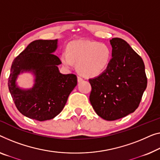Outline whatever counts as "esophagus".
<instances>
[{
	"label": "esophagus",
	"mask_w": 160,
	"mask_h": 160,
	"mask_svg": "<svg viewBox=\"0 0 160 160\" xmlns=\"http://www.w3.org/2000/svg\"><path fill=\"white\" fill-rule=\"evenodd\" d=\"M78 82H82V81H83V78H81L80 76H78Z\"/></svg>",
	"instance_id": "esophagus-1"
}]
</instances>
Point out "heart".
<instances>
[{"label": "heart", "instance_id": "1", "mask_svg": "<svg viewBox=\"0 0 160 160\" xmlns=\"http://www.w3.org/2000/svg\"><path fill=\"white\" fill-rule=\"evenodd\" d=\"M112 58V51L108 44L98 42L78 40L68 45V51L61 54L60 59L67 68H72L77 63L79 72L88 77H95L106 70Z\"/></svg>", "mask_w": 160, "mask_h": 160}]
</instances>
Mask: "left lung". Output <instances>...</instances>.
I'll return each mask as SVG.
<instances>
[{
  "label": "left lung",
  "instance_id": "left-lung-1",
  "mask_svg": "<svg viewBox=\"0 0 160 160\" xmlns=\"http://www.w3.org/2000/svg\"><path fill=\"white\" fill-rule=\"evenodd\" d=\"M112 58L108 68L89 79L90 101L100 117L121 118L134 112L146 90L147 78L142 57L120 38L110 40Z\"/></svg>",
  "mask_w": 160,
  "mask_h": 160
}]
</instances>
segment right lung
I'll use <instances>...</instances> for the list:
<instances>
[{
    "label": "right lung",
    "mask_w": 160,
    "mask_h": 160,
    "mask_svg": "<svg viewBox=\"0 0 160 160\" xmlns=\"http://www.w3.org/2000/svg\"><path fill=\"white\" fill-rule=\"evenodd\" d=\"M58 40H35L14 59L8 78V89L16 108L27 117L44 121L62 111L69 95L77 85V76L63 75L58 65L62 62L54 53ZM31 72L35 84L22 89L16 83L21 73Z\"/></svg>",
    "instance_id": "1"
}]
</instances>
